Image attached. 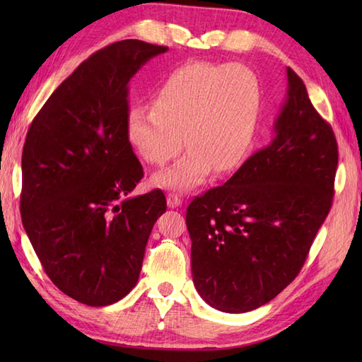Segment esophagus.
Instances as JSON below:
<instances>
[{
    "mask_svg": "<svg viewBox=\"0 0 362 362\" xmlns=\"http://www.w3.org/2000/svg\"><path fill=\"white\" fill-rule=\"evenodd\" d=\"M166 202H168V206L169 209H177V206L182 205V199L179 194L175 193H169L168 197H166Z\"/></svg>",
    "mask_w": 362,
    "mask_h": 362,
    "instance_id": "1",
    "label": "esophagus"
}]
</instances>
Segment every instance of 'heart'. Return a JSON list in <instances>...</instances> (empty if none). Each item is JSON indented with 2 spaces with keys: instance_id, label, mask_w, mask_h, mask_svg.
Returning <instances> with one entry per match:
<instances>
[{
  "instance_id": "b5f03b06",
  "label": "heart",
  "mask_w": 362,
  "mask_h": 362,
  "mask_svg": "<svg viewBox=\"0 0 362 362\" xmlns=\"http://www.w3.org/2000/svg\"><path fill=\"white\" fill-rule=\"evenodd\" d=\"M261 107L257 76L244 65L191 62L161 83L149 107H132L126 136L140 157L163 166L183 148L188 151L153 177L158 187L189 189L205 180L211 168L232 171L255 140Z\"/></svg>"
}]
</instances>
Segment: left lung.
<instances>
[{"mask_svg": "<svg viewBox=\"0 0 362 362\" xmlns=\"http://www.w3.org/2000/svg\"><path fill=\"white\" fill-rule=\"evenodd\" d=\"M274 140L222 187L188 205L191 272L213 308L247 313L298 275L332 209L337 143L303 81L286 68Z\"/></svg>", "mask_w": 362, "mask_h": 362, "instance_id": "8db88e82", "label": "left lung"}]
</instances>
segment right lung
Segmentation results:
<instances>
[{
    "label": "right lung",
    "mask_w": 362,
    "mask_h": 362,
    "mask_svg": "<svg viewBox=\"0 0 362 362\" xmlns=\"http://www.w3.org/2000/svg\"><path fill=\"white\" fill-rule=\"evenodd\" d=\"M168 46L121 40L54 90L21 156V221L51 281L88 306L127 296L166 211L161 189L130 197L143 166L126 136L129 82Z\"/></svg>",
    "instance_id": "right-lung-1"
}]
</instances>
